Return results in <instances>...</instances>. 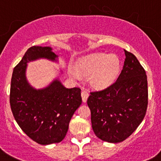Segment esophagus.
Listing matches in <instances>:
<instances>
[{"instance_id":"obj_1","label":"esophagus","mask_w":161,"mask_h":161,"mask_svg":"<svg viewBox=\"0 0 161 161\" xmlns=\"http://www.w3.org/2000/svg\"><path fill=\"white\" fill-rule=\"evenodd\" d=\"M81 96H82V101H83L84 103H86L87 100V99H88V97H89V93L86 92V91L83 90L82 92H81Z\"/></svg>"}]
</instances>
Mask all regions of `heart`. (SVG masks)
Wrapping results in <instances>:
<instances>
[{
    "mask_svg": "<svg viewBox=\"0 0 161 161\" xmlns=\"http://www.w3.org/2000/svg\"><path fill=\"white\" fill-rule=\"evenodd\" d=\"M120 61L115 55L95 53L80 60L75 69H69V75L72 79L80 80L82 76H90L92 86L103 89L109 86L118 75Z\"/></svg>",
    "mask_w": 161,
    "mask_h": 161,
    "instance_id": "obj_1",
    "label": "heart"
}]
</instances>
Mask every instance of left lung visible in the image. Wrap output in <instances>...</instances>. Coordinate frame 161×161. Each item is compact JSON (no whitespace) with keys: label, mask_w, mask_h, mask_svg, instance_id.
Returning <instances> with one entry per match:
<instances>
[{"label":"left lung","mask_w":161,"mask_h":161,"mask_svg":"<svg viewBox=\"0 0 161 161\" xmlns=\"http://www.w3.org/2000/svg\"><path fill=\"white\" fill-rule=\"evenodd\" d=\"M125 61L118 79L105 90L90 92L87 104L92 128L101 140L122 142L132 134L147 113L146 71L134 54L125 50Z\"/></svg>","instance_id":"left-lung-1"}]
</instances>
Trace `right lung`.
<instances>
[{
  "label": "right lung",
  "mask_w": 161,
  "mask_h": 161,
  "mask_svg": "<svg viewBox=\"0 0 161 161\" xmlns=\"http://www.w3.org/2000/svg\"><path fill=\"white\" fill-rule=\"evenodd\" d=\"M40 59L58 64V55L50 47L29 48L13 70L10 104L22 130L37 143L50 145L65 137L71 117L82 103V97L80 89H68L61 83V70L47 86H32L26 77L27 66L31 61Z\"/></svg>",
  "instance_id": "obj_1"
}]
</instances>
